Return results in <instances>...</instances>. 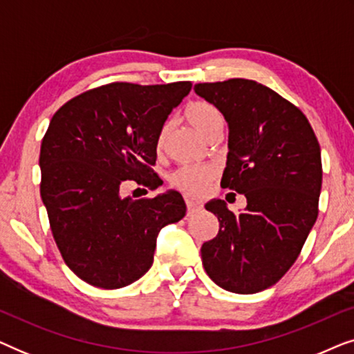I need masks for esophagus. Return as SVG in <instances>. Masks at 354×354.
<instances>
[{"label":"esophagus","mask_w":354,"mask_h":354,"mask_svg":"<svg viewBox=\"0 0 354 354\" xmlns=\"http://www.w3.org/2000/svg\"><path fill=\"white\" fill-rule=\"evenodd\" d=\"M201 205L198 201H193V200H187V214L188 216H193L196 214V212L201 211Z\"/></svg>","instance_id":"esophagus-1"}]
</instances>
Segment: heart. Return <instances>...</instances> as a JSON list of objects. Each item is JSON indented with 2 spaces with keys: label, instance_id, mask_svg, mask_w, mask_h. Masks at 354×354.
Wrapping results in <instances>:
<instances>
[{
  "label": "heart",
  "instance_id": "b5f03b06",
  "mask_svg": "<svg viewBox=\"0 0 354 354\" xmlns=\"http://www.w3.org/2000/svg\"><path fill=\"white\" fill-rule=\"evenodd\" d=\"M183 115H185L187 122L203 137H206V133L214 125L222 122L219 111L212 104L205 103V101L188 103L183 109ZM164 137H166V130H161L156 142L158 151H161L164 147ZM214 177L216 167L209 166V164H198V166L178 167L171 176V183L172 187H176L177 190L183 192L188 196H201Z\"/></svg>",
  "mask_w": 354,
  "mask_h": 354
}]
</instances>
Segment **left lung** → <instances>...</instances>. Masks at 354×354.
<instances>
[{
    "label": "left lung",
    "instance_id": "8db88e82",
    "mask_svg": "<svg viewBox=\"0 0 354 354\" xmlns=\"http://www.w3.org/2000/svg\"><path fill=\"white\" fill-rule=\"evenodd\" d=\"M195 91L229 125L222 187L246 198L241 214L222 200L206 203L219 234L203 243V266L227 292H263L292 268L317 219L321 147L306 115L269 86L230 79Z\"/></svg>",
    "mask_w": 354,
    "mask_h": 354
}]
</instances>
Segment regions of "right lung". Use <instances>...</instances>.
<instances>
[{
    "mask_svg": "<svg viewBox=\"0 0 354 354\" xmlns=\"http://www.w3.org/2000/svg\"><path fill=\"white\" fill-rule=\"evenodd\" d=\"M190 82L114 84L88 90L53 115L40 149V195L62 259L77 277L114 290L153 264L159 230L187 206L178 192L132 200L122 185H161L156 142Z\"/></svg>",
    "mask_w": 354,
    "mask_h": 354,
    "instance_id": "add662e5",
    "label": "right lung"
}]
</instances>
